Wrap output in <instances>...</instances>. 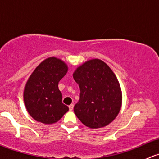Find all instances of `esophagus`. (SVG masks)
I'll return each mask as SVG.
<instances>
[{
  "label": "esophagus",
  "instance_id": "1",
  "mask_svg": "<svg viewBox=\"0 0 159 159\" xmlns=\"http://www.w3.org/2000/svg\"><path fill=\"white\" fill-rule=\"evenodd\" d=\"M73 108H74V105H73V104H71V105H69V110L72 111V110H73Z\"/></svg>",
  "mask_w": 159,
  "mask_h": 159
}]
</instances>
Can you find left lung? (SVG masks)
<instances>
[{"label": "left lung", "mask_w": 159, "mask_h": 159, "mask_svg": "<svg viewBox=\"0 0 159 159\" xmlns=\"http://www.w3.org/2000/svg\"><path fill=\"white\" fill-rule=\"evenodd\" d=\"M73 78L80 88V99L74 107L78 119L91 129L114 121L121 110L122 93L109 66L100 59H91L75 70Z\"/></svg>", "instance_id": "8db88e82"}]
</instances>
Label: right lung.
Masks as SVG:
<instances>
[{
	"label": "right lung",
	"instance_id": "add662e5",
	"mask_svg": "<svg viewBox=\"0 0 159 159\" xmlns=\"http://www.w3.org/2000/svg\"><path fill=\"white\" fill-rule=\"evenodd\" d=\"M61 59L50 57L43 61L28 78L24 90V102L29 115L43 124H54L69 110L62 103L58 82L68 72Z\"/></svg>",
	"mask_w": 159,
	"mask_h": 159
}]
</instances>
